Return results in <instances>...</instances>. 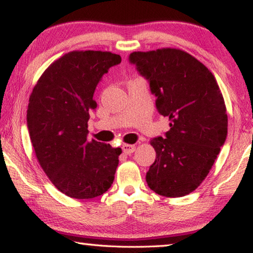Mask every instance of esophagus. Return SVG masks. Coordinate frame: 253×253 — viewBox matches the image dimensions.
<instances>
[{
    "instance_id": "obj_1",
    "label": "esophagus",
    "mask_w": 253,
    "mask_h": 253,
    "mask_svg": "<svg viewBox=\"0 0 253 253\" xmlns=\"http://www.w3.org/2000/svg\"><path fill=\"white\" fill-rule=\"evenodd\" d=\"M122 150H123L124 154L131 155L132 152L135 150V146H133V144H123Z\"/></svg>"
}]
</instances>
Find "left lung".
I'll return each mask as SVG.
<instances>
[{"instance_id":"8db88e82","label":"left lung","mask_w":253,"mask_h":253,"mask_svg":"<svg viewBox=\"0 0 253 253\" xmlns=\"http://www.w3.org/2000/svg\"><path fill=\"white\" fill-rule=\"evenodd\" d=\"M129 63L149 83L169 129L151 139L156 160L146 175L149 188L166 197L195 190L208 176L227 134L224 99L213 74L179 49L132 52Z\"/></svg>"}]
</instances>
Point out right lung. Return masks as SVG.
<instances>
[{
	"label": "right lung",
	"mask_w": 253,
	"mask_h": 253,
	"mask_svg": "<svg viewBox=\"0 0 253 253\" xmlns=\"http://www.w3.org/2000/svg\"><path fill=\"white\" fill-rule=\"evenodd\" d=\"M121 63L107 51H72L45 69L29 98L27 126L41 167L56 187L72 198L89 200L107 192L121 148L88 141L89 113L104 74Z\"/></svg>",
	"instance_id": "add662e5"
}]
</instances>
